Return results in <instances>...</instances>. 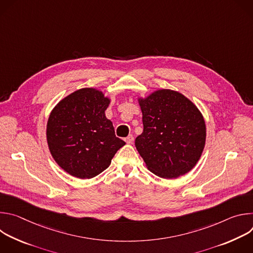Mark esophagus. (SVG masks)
<instances>
[{
  "instance_id": "obj_1",
  "label": "esophagus",
  "mask_w": 253,
  "mask_h": 253,
  "mask_svg": "<svg viewBox=\"0 0 253 253\" xmlns=\"http://www.w3.org/2000/svg\"><path fill=\"white\" fill-rule=\"evenodd\" d=\"M125 142H126L127 144H133V142H134V137H133L132 135H129L127 138H125Z\"/></svg>"
}]
</instances>
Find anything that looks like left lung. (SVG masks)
I'll use <instances>...</instances> for the list:
<instances>
[{
    "label": "left lung",
    "mask_w": 253,
    "mask_h": 253,
    "mask_svg": "<svg viewBox=\"0 0 253 253\" xmlns=\"http://www.w3.org/2000/svg\"><path fill=\"white\" fill-rule=\"evenodd\" d=\"M137 99L143 132L135 146L148 170L164 179L188 173L199 161L206 141L205 121L197 106L170 89Z\"/></svg>",
    "instance_id": "left-lung-1"
}]
</instances>
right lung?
Returning a JSON list of instances; mask_svg holds the SVG:
<instances>
[{
    "instance_id": "add662e5",
    "label": "right lung",
    "mask_w": 253,
    "mask_h": 253,
    "mask_svg": "<svg viewBox=\"0 0 253 253\" xmlns=\"http://www.w3.org/2000/svg\"><path fill=\"white\" fill-rule=\"evenodd\" d=\"M111 99L97 88L69 94L53 108L46 136L50 153L68 174L90 179L109 167L125 142L115 136L105 111Z\"/></svg>"
}]
</instances>
